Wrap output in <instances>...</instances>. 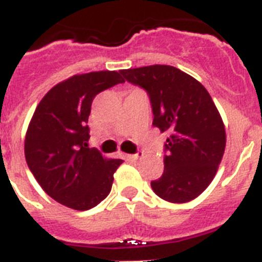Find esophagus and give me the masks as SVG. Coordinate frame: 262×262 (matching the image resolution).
I'll return each instance as SVG.
<instances>
[{"label": "esophagus", "mask_w": 262, "mask_h": 262, "mask_svg": "<svg viewBox=\"0 0 262 262\" xmlns=\"http://www.w3.org/2000/svg\"><path fill=\"white\" fill-rule=\"evenodd\" d=\"M143 157V152L142 151H138L136 154H133V155H126L127 159H129V161H136V159H139V158Z\"/></svg>", "instance_id": "esophagus-1"}]
</instances>
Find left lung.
I'll use <instances>...</instances> for the list:
<instances>
[{"label":"left lung","instance_id":"left-lung-1","mask_svg":"<svg viewBox=\"0 0 262 262\" xmlns=\"http://www.w3.org/2000/svg\"><path fill=\"white\" fill-rule=\"evenodd\" d=\"M129 83L150 96L152 126L167 133L165 171L151 182L158 196L185 204L202 194L217 174L226 133L206 88L171 66H148L120 71Z\"/></svg>","mask_w":262,"mask_h":262}]
</instances>
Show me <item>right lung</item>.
<instances>
[{
  "label": "right lung",
  "mask_w": 262,
  "mask_h": 262,
  "mask_svg": "<svg viewBox=\"0 0 262 262\" xmlns=\"http://www.w3.org/2000/svg\"><path fill=\"white\" fill-rule=\"evenodd\" d=\"M124 83L120 72L75 75L38 103L25 136V159L45 193L75 210H90L110 194L122 159L88 147L87 123L95 96Z\"/></svg>",
  "instance_id": "obj_1"
}]
</instances>
